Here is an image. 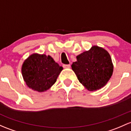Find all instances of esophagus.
I'll return each mask as SVG.
<instances>
[{
  "instance_id": "1",
  "label": "esophagus",
  "mask_w": 131,
  "mask_h": 131,
  "mask_svg": "<svg viewBox=\"0 0 131 131\" xmlns=\"http://www.w3.org/2000/svg\"><path fill=\"white\" fill-rule=\"evenodd\" d=\"M63 67L64 68H70V64H63Z\"/></svg>"
}]
</instances>
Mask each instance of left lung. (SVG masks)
Masks as SVG:
<instances>
[{
    "label": "left lung",
    "instance_id": "left-lung-1",
    "mask_svg": "<svg viewBox=\"0 0 131 131\" xmlns=\"http://www.w3.org/2000/svg\"><path fill=\"white\" fill-rule=\"evenodd\" d=\"M71 68L78 80L89 90H97L105 85L113 72L112 60L108 52L99 46L77 56Z\"/></svg>",
    "mask_w": 131,
    "mask_h": 131
}]
</instances>
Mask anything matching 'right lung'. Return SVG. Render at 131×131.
I'll list each match as a JSON object with an SVG mask.
<instances>
[{
  "mask_svg": "<svg viewBox=\"0 0 131 131\" xmlns=\"http://www.w3.org/2000/svg\"><path fill=\"white\" fill-rule=\"evenodd\" d=\"M63 70L49 56L33 54L24 62L22 74L27 86L38 92L49 89Z\"/></svg>",
  "mask_w": 131,
  "mask_h": 131,
  "instance_id": "obj_1",
  "label": "right lung"
}]
</instances>
